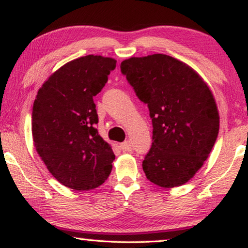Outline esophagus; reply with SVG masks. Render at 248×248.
<instances>
[{
  "instance_id": "esophagus-1",
  "label": "esophagus",
  "mask_w": 248,
  "mask_h": 248,
  "mask_svg": "<svg viewBox=\"0 0 248 248\" xmlns=\"http://www.w3.org/2000/svg\"><path fill=\"white\" fill-rule=\"evenodd\" d=\"M120 147H121V149L123 152H131L132 145H131V143H129L128 140H125V141H123V143L120 144Z\"/></svg>"
}]
</instances>
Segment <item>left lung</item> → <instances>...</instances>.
<instances>
[{
    "label": "left lung",
    "instance_id": "1",
    "mask_svg": "<svg viewBox=\"0 0 248 248\" xmlns=\"http://www.w3.org/2000/svg\"><path fill=\"white\" fill-rule=\"evenodd\" d=\"M121 72L152 119L146 177L164 188L186 184L217 139L220 117L212 92L192 68L167 55L133 57L121 63Z\"/></svg>",
    "mask_w": 248,
    "mask_h": 248
}]
</instances>
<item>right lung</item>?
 Segmentation results:
<instances>
[{
  "instance_id": "1",
  "label": "right lung",
  "mask_w": 248,
  "mask_h": 248,
  "mask_svg": "<svg viewBox=\"0 0 248 248\" xmlns=\"http://www.w3.org/2000/svg\"><path fill=\"white\" fill-rule=\"evenodd\" d=\"M115 67L116 60L102 56L72 60L49 77L32 105L36 151L52 176L70 189H94L111 173L115 155L97 133L93 96Z\"/></svg>"
}]
</instances>
